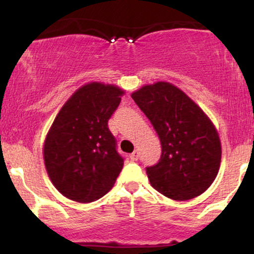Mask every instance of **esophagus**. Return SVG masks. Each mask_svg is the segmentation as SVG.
Listing matches in <instances>:
<instances>
[{
	"mask_svg": "<svg viewBox=\"0 0 254 254\" xmlns=\"http://www.w3.org/2000/svg\"><path fill=\"white\" fill-rule=\"evenodd\" d=\"M138 156H139L138 151L135 150V151H133V153L131 154V155H130V159H131V161H137V160H138Z\"/></svg>",
	"mask_w": 254,
	"mask_h": 254,
	"instance_id": "1",
	"label": "esophagus"
}]
</instances>
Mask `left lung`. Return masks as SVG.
<instances>
[{
	"instance_id": "1",
	"label": "left lung",
	"mask_w": 254,
	"mask_h": 254,
	"mask_svg": "<svg viewBox=\"0 0 254 254\" xmlns=\"http://www.w3.org/2000/svg\"><path fill=\"white\" fill-rule=\"evenodd\" d=\"M149 119L161 143V156L145 167L156 191L174 200L202 194L217 176L221 143L210 119L173 84L157 82L131 95Z\"/></svg>"
}]
</instances>
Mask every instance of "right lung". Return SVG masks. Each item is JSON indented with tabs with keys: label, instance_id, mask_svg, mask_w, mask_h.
Listing matches in <instances>:
<instances>
[{
	"label": "right lung",
	"instance_id": "add662e5",
	"mask_svg": "<svg viewBox=\"0 0 254 254\" xmlns=\"http://www.w3.org/2000/svg\"><path fill=\"white\" fill-rule=\"evenodd\" d=\"M123 90L92 82L74 93L55 118L44 144V161L52 184L80 203L99 199L112 189L124 157L109 129V119Z\"/></svg>",
	"mask_w": 254,
	"mask_h": 254
}]
</instances>
